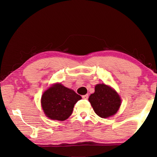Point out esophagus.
I'll return each mask as SVG.
<instances>
[{
	"mask_svg": "<svg viewBox=\"0 0 157 157\" xmlns=\"http://www.w3.org/2000/svg\"><path fill=\"white\" fill-rule=\"evenodd\" d=\"M82 98L84 100H87L89 98V95L86 94V95H82Z\"/></svg>",
	"mask_w": 157,
	"mask_h": 157,
	"instance_id": "obj_1",
	"label": "esophagus"
}]
</instances>
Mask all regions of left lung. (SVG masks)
I'll list each match as a JSON object with an SVG mask.
<instances>
[{
	"label": "left lung",
	"mask_w": 157,
	"mask_h": 157,
	"mask_svg": "<svg viewBox=\"0 0 157 157\" xmlns=\"http://www.w3.org/2000/svg\"><path fill=\"white\" fill-rule=\"evenodd\" d=\"M89 101L95 113L102 118L114 115L121 104L119 95L112 88L104 84L95 86L94 94L90 95Z\"/></svg>",
	"instance_id": "left-lung-1"
}]
</instances>
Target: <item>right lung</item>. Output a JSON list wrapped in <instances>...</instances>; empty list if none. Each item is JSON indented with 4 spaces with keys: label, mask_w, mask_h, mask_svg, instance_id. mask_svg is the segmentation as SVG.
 Instances as JSON below:
<instances>
[{
    "label": "right lung",
    "mask_w": 157,
    "mask_h": 157,
    "mask_svg": "<svg viewBox=\"0 0 157 157\" xmlns=\"http://www.w3.org/2000/svg\"><path fill=\"white\" fill-rule=\"evenodd\" d=\"M81 98L73 90L56 84L44 93L41 102L47 117L52 120L63 121L72 114L74 105Z\"/></svg>",
    "instance_id": "obj_1"
}]
</instances>
